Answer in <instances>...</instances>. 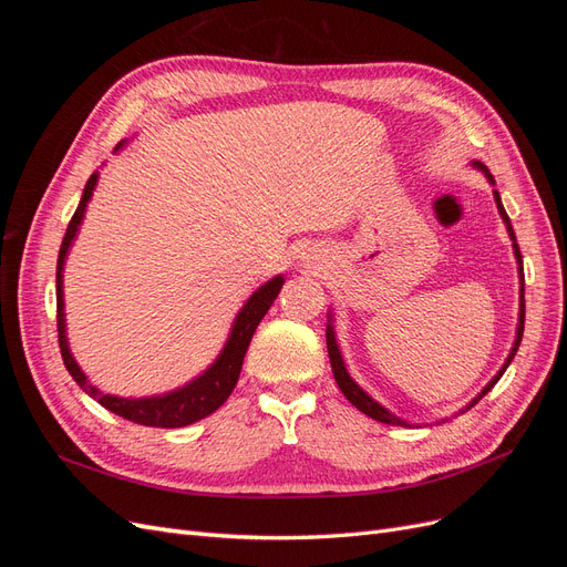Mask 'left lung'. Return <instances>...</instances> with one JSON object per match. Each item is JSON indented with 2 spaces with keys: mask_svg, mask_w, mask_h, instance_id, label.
I'll use <instances>...</instances> for the list:
<instances>
[{
  "mask_svg": "<svg viewBox=\"0 0 567 567\" xmlns=\"http://www.w3.org/2000/svg\"><path fill=\"white\" fill-rule=\"evenodd\" d=\"M475 169H480V173H483L485 177H487V182L494 186V177L489 175V169L483 165V163H477V161H473L471 163ZM494 203H496V210H499V215H502V219H504V225H506V231H508V236H511V241H513V255H516V262H518V279H520V312H518V331H516V342H513V348H511V354L506 357V362H504V367L496 371V375L494 379L477 392V398L466 406V409H471L473 404H477L480 400L485 398V394L494 388V383L502 379L504 375V371L508 369V364L513 362V357H516V352H518V348H520V340H523V329H525V274H523V255H520V248H518V241H516V234H513V227H511V219H508V215H506V210H504V205H502V196H499V192H496L494 188ZM326 348H329V359H331V369H333V379H336V383H338V388L342 390V394H346V398L352 402V406H357L359 411H362V414H367V416H371L373 421H381V423H388V425H406V421H402L400 416H394L390 409H385L381 402H375L371 394L359 385L352 375L348 373V369H346V359H342V354H340V348H338V340H336V329H333V319H331V315H329V323H326Z\"/></svg>",
  "mask_w": 567,
  "mask_h": 567,
  "instance_id": "obj_1",
  "label": "left lung"
}]
</instances>
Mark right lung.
Instances as JSON below:
<instances>
[{
  "mask_svg": "<svg viewBox=\"0 0 567 567\" xmlns=\"http://www.w3.org/2000/svg\"><path fill=\"white\" fill-rule=\"evenodd\" d=\"M125 146V142H120L115 146V153ZM99 184V173L90 177V182L84 184V192L80 198L78 210L71 219V225L65 229L63 244L59 250V262H56V321H59V348L63 364L68 373L73 375L75 383L90 394L92 400H96L101 406L113 411V414L123 416L132 423L140 425H151V427H182L188 423H196L205 416H210L213 411H217L221 404L227 402L231 390L236 388L238 375H241L244 367V357L248 352L250 338L257 329V323L262 321L271 302L277 300L279 290L284 286V274H277L271 277L267 284H262L255 293L246 300V305L238 310L229 338L225 342V348L217 354L215 362L198 373L194 381L184 383L177 390H169L163 394H151V398H120V394H109L101 392L96 385L90 383L87 375L80 369L75 362V357L71 352V346H68V336H65V302H63V269H65V257L73 248V241L78 238L80 225L84 219V213H87V203L94 196V188Z\"/></svg>",
  "mask_w": 567,
  "mask_h": 567,
  "instance_id": "obj_1",
  "label": "right lung"
}]
</instances>
